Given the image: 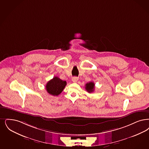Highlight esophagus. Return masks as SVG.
Wrapping results in <instances>:
<instances>
[{"label":"esophagus","mask_w":149,"mask_h":149,"mask_svg":"<svg viewBox=\"0 0 149 149\" xmlns=\"http://www.w3.org/2000/svg\"><path fill=\"white\" fill-rule=\"evenodd\" d=\"M72 80L73 83H77L78 80V78L77 77H72Z\"/></svg>","instance_id":"obj_1"}]
</instances>
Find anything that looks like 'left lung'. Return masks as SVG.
I'll use <instances>...</instances> for the list:
<instances>
[{
  "instance_id": "obj_1",
  "label": "left lung",
  "mask_w": 149,
  "mask_h": 149,
  "mask_svg": "<svg viewBox=\"0 0 149 149\" xmlns=\"http://www.w3.org/2000/svg\"><path fill=\"white\" fill-rule=\"evenodd\" d=\"M95 89V84L93 82H89L88 83L86 84L85 85V89L88 93H92L94 91Z\"/></svg>"
}]
</instances>
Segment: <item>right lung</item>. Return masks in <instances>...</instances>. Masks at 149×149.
Instances as JSON below:
<instances>
[{
  "label": "right lung",
  "instance_id": "1",
  "mask_svg": "<svg viewBox=\"0 0 149 149\" xmlns=\"http://www.w3.org/2000/svg\"><path fill=\"white\" fill-rule=\"evenodd\" d=\"M66 85V81H63L59 77H55L47 83L46 89L49 94L58 96L63 91Z\"/></svg>",
  "mask_w": 149,
  "mask_h": 149
}]
</instances>
